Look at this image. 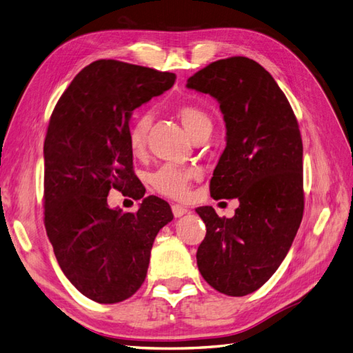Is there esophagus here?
<instances>
[{"label": "esophagus", "mask_w": 353, "mask_h": 353, "mask_svg": "<svg viewBox=\"0 0 353 353\" xmlns=\"http://www.w3.org/2000/svg\"><path fill=\"white\" fill-rule=\"evenodd\" d=\"M171 210H173L174 218H182L183 214H186V213H188V209H186V207L180 205V204H174V205H171Z\"/></svg>", "instance_id": "obj_1"}]
</instances>
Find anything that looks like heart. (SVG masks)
Returning <instances> with one entry per match:
<instances>
[{"label":"heart","mask_w":353,"mask_h":353,"mask_svg":"<svg viewBox=\"0 0 353 353\" xmlns=\"http://www.w3.org/2000/svg\"><path fill=\"white\" fill-rule=\"evenodd\" d=\"M176 113L182 121L185 130L191 134L194 140L203 134L212 132V119L203 108L192 104H183L176 108ZM150 122L152 114L149 112H141L130 123L128 143L135 155H140L146 148ZM196 170L192 168L162 165L150 176V185L157 192L180 200V198H185L188 195L189 188H191L192 180L196 177Z\"/></svg>","instance_id":"1"}]
</instances>
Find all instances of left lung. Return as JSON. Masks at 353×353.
<instances>
[{
	"label": "left lung",
	"instance_id": "left-lung-1",
	"mask_svg": "<svg viewBox=\"0 0 353 353\" xmlns=\"http://www.w3.org/2000/svg\"><path fill=\"white\" fill-rule=\"evenodd\" d=\"M186 88L212 95L227 126L210 194L214 200L240 201L230 219L210 205L195 209L207 228L196 250L198 270L216 291L243 296L276 273L300 228V128L282 89L254 59L214 61L189 77Z\"/></svg>",
	"mask_w": 353,
	"mask_h": 353
}]
</instances>
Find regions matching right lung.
<instances>
[{
    "label": "right lung",
    "mask_w": 353,
    "mask_h": 353,
    "mask_svg": "<svg viewBox=\"0 0 353 353\" xmlns=\"http://www.w3.org/2000/svg\"><path fill=\"white\" fill-rule=\"evenodd\" d=\"M174 80V73L99 59L80 71L53 108L43 148L44 227L62 273L92 301L114 304L137 292L157 234L173 221L167 201L144 196L128 130L135 108ZM112 187L143 197L139 210H110Z\"/></svg>",
    "instance_id": "obj_1"
}]
</instances>
